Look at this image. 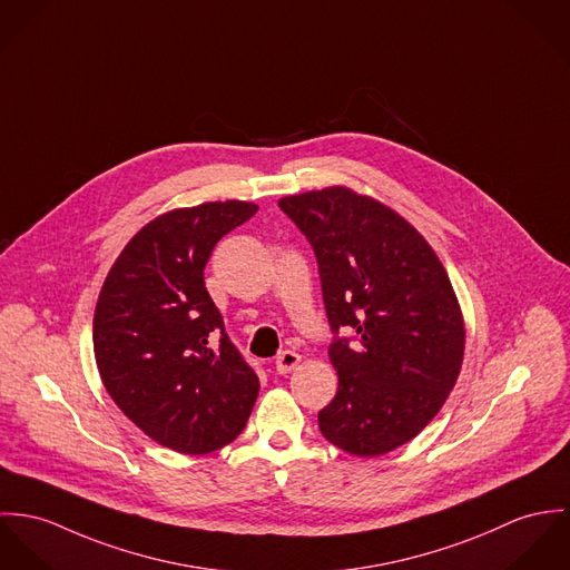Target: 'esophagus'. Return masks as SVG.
Listing matches in <instances>:
<instances>
[{"label": "esophagus", "instance_id": "esophagus-1", "mask_svg": "<svg viewBox=\"0 0 570 570\" xmlns=\"http://www.w3.org/2000/svg\"><path fill=\"white\" fill-rule=\"evenodd\" d=\"M299 363H302V354H297V352H293V350H284V352L277 354L275 370H277L279 374H288V372H293Z\"/></svg>", "mask_w": 570, "mask_h": 570}]
</instances>
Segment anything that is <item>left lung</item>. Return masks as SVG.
Returning a JSON list of instances; mask_svg holds the SVG:
<instances>
[{
  "mask_svg": "<svg viewBox=\"0 0 570 570\" xmlns=\"http://www.w3.org/2000/svg\"><path fill=\"white\" fill-rule=\"evenodd\" d=\"M279 207L315 247L332 330L356 341L327 350L334 400L318 429L356 456L386 454L417 438L459 379L465 323L426 238L379 198L330 186L288 194Z\"/></svg>",
  "mask_w": 570,
  "mask_h": 570,
  "instance_id": "1",
  "label": "left lung"
}]
</instances>
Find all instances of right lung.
Returning <instances> with one entry per match:
<instances>
[{
    "label": "right lung",
    "instance_id": "add662e5",
    "mask_svg": "<svg viewBox=\"0 0 570 570\" xmlns=\"http://www.w3.org/2000/svg\"><path fill=\"white\" fill-rule=\"evenodd\" d=\"M255 212L229 198L159 214L128 240L98 295L94 356L107 393L150 440L184 454L234 442L259 391L203 279L216 243Z\"/></svg>",
    "mask_w": 570,
    "mask_h": 570
}]
</instances>
